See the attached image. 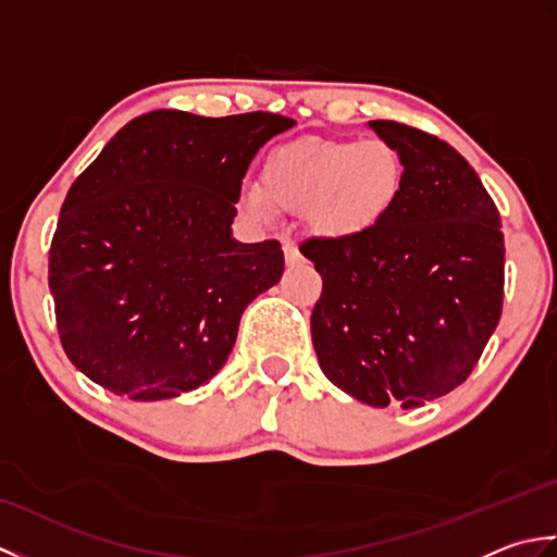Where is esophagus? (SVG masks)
Returning a JSON list of instances; mask_svg holds the SVG:
<instances>
[{
  "instance_id": "1",
  "label": "esophagus",
  "mask_w": 557,
  "mask_h": 557,
  "mask_svg": "<svg viewBox=\"0 0 557 557\" xmlns=\"http://www.w3.org/2000/svg\"><path fill=\"white\" fill-rule=\"evenodd\" d=\"M285 260H287V265H297V263H301V253H299V248L294 246V244H285Z\"/></svg>"
}]
</instances>
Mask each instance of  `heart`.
I'll return each mask as SVG.
<instances>
[{
	"instance_id": "heart-1",
	"label": "heart",
	"mask_w": 557,
	"mask_h": 557,
	"mask_svg": "<svg viewBox=\"0 0 557 557\" xmlns=\"http://www.w3.org/2000/svg\"><path fill=\"white\" fill-rule=\"evenodd\" d=\"M405 188V162L381 138H306L272 152L260 186L244 188L248 215L270 220L275 206L306 210L323 236H357L377 227Z\"/></svg>"
}]
</instances>
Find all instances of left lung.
Returning <instances> with one entry per match:
<instances>
[{"label": "left lung", "instance_id": "1", "mask_svg": "<svg viewBox=\"0 0 557 557\" xmlns=\"http://www.w3.org/2000/svg\"><path fill=\"white\" fill-rule=\"evenodd\" d=\"M405 162L393 212L357 236H309L323 277L311 337L323 373L371 407H421L469 377L505 294L500 212L474 168L433 134L369 122Z\"/></svg>", "mask_w": 557, "mask_h": 557}]
</instances>
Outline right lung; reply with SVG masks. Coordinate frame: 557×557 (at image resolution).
Segmentation results:
<instances>
[{"instance_id": "obj_1", "label": "right lung", "mask_w": 557, "mask_h": 557, "mask_svg": "<svg viewBox=\"0 0 557 557\" xmlns=\"http://www.w3.org/2000/svg\"><path fill=\"white\" fill-rule=\"evenodd\" d=\"M294 126L272 112L128 122L71 184L50 246V292L69 361L136 401L215 375L242 313L285 270L280 242L232 239L258 148Z\"/></svg>"}]
</instances>
